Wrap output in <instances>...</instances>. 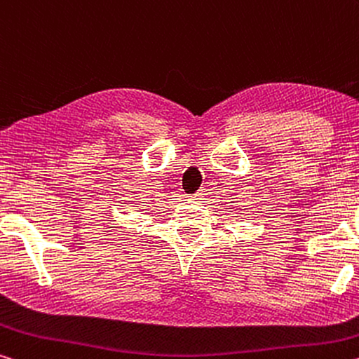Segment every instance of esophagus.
I'll list each match as a JSON object with an SVG mask.
<instances>
[{
	"label": "esophagus",
	"mask_w": 359,
	"mask_h": 359,
	"mask_svg": "<svg viewBox=\"0 0 359 359\" xmlns=\"http://www.w3.org/2000/svg\"><path fill=\"white\" fill-rule=\"evenodd\" d=\"M203 196H204V191L200 190V191H196L195 195H191L190 198H191V200H196L198 201V200H203Z\"/></svg>",
	"instance_id": "34e87169"
}]
</instances>
